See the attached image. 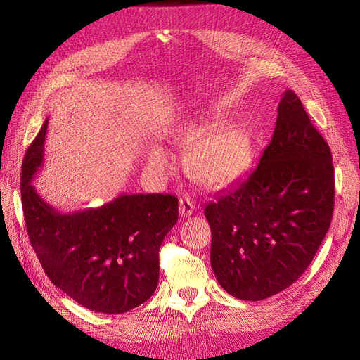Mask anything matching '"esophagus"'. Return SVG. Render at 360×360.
I'll list each match as a JSON object with an SVG mask.
<instances>
[{
    "mask_svg": "<svg viewBox=\"0 0 360 360\" xmlns=\"http://www.w3.org/2000/svg\"><path fill=\"white\" fill-rule=\"evenodd\" d=\"M180 214L181 217H188L193 213V209H195V204L192 201V198L189 197V195H184L183 198H180Z\"/></svg>",
    "mask_w": 360,
    "mask_h": 360,
    "instance_id": "34e87169",
    "label": "esophagus"
}]
</instances>
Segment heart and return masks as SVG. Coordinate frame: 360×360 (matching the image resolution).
<instances>
[{
    "label": "heart",
    "mask_w": 360,
    "mask_h": 360,
    "mask_svg": "<svg viewBox=\"0 0 360 360\" xmlns=\"http://www.w3.org/2000/svg\"><path fill=\"white\" fill-rule=\"evenodd\" d=\"M151 159L160 168L168 167V155L153 148ZM249 159V143L238 127H225L201 141L192 158L193 171L207 186L221 188L243 172Z\"/></svg>",
    "instance_id": "heart-1"
}]
</instances>
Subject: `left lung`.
<instances>
[{"label": "left lung", "instance_id": "1", "mask_svg": "<svg viewBox=\"0 0 360 360\" xmlns=\"http://www.w3.org/2000/svg\"><path fill=\"white\" fill-rule=\"evenodd\" d=\"M333 201L330 148L296 93L287 90L258 165L204 209L219 285L254 302L288 288L329 231Z\"/></svg>", "mask_w": 360, "mask_h": 360}]
</instances>
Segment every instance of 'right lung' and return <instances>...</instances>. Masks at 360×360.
<instances>
[{"instance_id": "obj_1", "label": "right lung", "mask_w": 360, "mask_h": 360, "mask_svg": "<svg viewBox=\"0 0 360 360\" xmlns=\"http://www.w3.org/2000/svg\"><path fill=\"white\" fill-rule=\"evenodd\" d=\"M48 120L27 150L20 198L32 249L56 287L84 308L123 314L156 291L159 248L179 219V200L163 193L118 195L91 209L60 212L34 184L45 156Z\"/></svg>"}]
</instances>
